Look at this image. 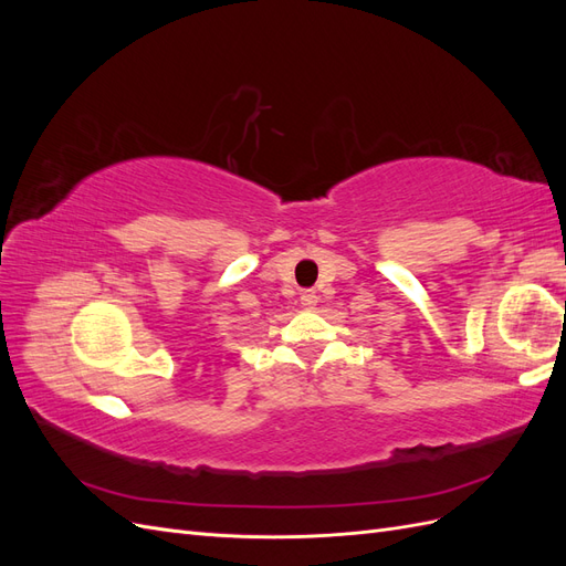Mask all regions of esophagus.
I'll return each instance as SVG.
<instances>
[{
    "mask_svg": "<svg viewBox=\"0 0 566 566\" xmlns=\"http://www.w3.org/2000/svg\"><path fill=\"white\" fill-rule=\"evenodd\" d=\"M300 300H302V306H306V310H312V306L318 302V297H316L314 290H304Z\"/></svg>",
    "mask_w": 566,
    "mask_h": 566,
    "instance_id": "34e87169",
    "label": "esophagus"
}]
</instances>
